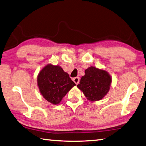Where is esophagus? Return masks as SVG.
<instances>
[{
	"label": "esophagus",
	"mask_w": 146,
	"mask_h": 146,
	"mask_svg": "<svg viewBox=\"0 0 146 146\" xmlns=\"http://www.w3.org/2000/svg\"><path fill=\"white\" fill-rule=\"evenodd\" d=\"M73 80L76 85H77L79 83V81H80V78H79V77H75V78H73Z\"/></svg>",
	"instance_id": "obj_1"
}]
</instances>
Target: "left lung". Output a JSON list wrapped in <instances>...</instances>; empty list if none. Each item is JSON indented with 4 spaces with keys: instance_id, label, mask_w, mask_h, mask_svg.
Wrapping results in <instances>:
<instances>
[{
    "instance_id": "1",
    "label": "left lung",
    "mask_w": 146,
    "mask_h": 146,
    "mask_svg": "<svg viewBox=\"0 0 146 146\" xmlns=\"http://www.w3.org/2000/svg\"><path fill=\"white\" fill-rule=\"evenodd\" d=\"M112 79L107 71L91 66L85 71V75L77 87L87 99L94 102L102 100L107 94Z\"/></svg>"
}]
</instances>
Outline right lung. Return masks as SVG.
I'll return each instance as SVG.
<instances>
[{"mask_svg":"<svg viewBox=\"0 0 146 146\" xmlns=\"http://www.w3.org/2000/svg\"><path fill=\"white\" fill-rule=\"evenodd\" d=\"M38 85L41 94L48 102L58 104L76 84L61 67L48 64L39 73Z\"/></svg>","mask_w":146,"mask_h":146,"instance_id":"right-lung-1","label":"right lung"}]
</instances>
